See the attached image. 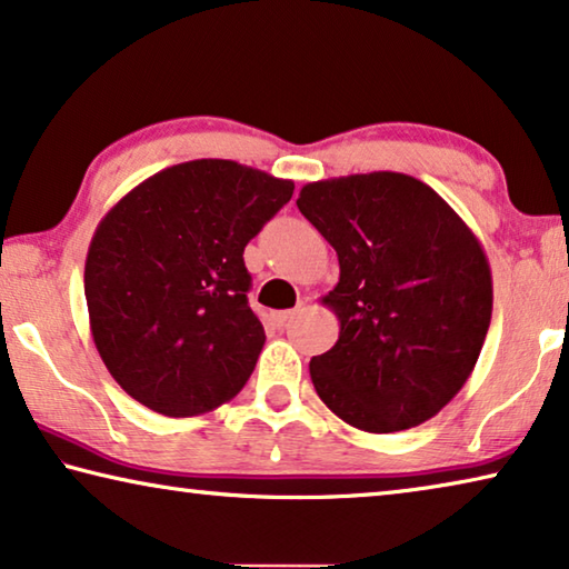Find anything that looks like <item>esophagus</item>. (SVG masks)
<instances>
[{
  "label": "esophagus",
  "instance_id": "34e87169",
  "mask_svg": "<svg viewBox=\"0 0 569 569\" xmlns=\"http://www.w3.org/2000/svg\"><path fill=\"white\" fill-rule=\"evenodd\" d=\"M303 306V303H301ZM301 306H299V309H288V311H276L273 313V321L278 323V327H286V323L288 321H291L293 317H296V313H299L301 311Z\"/></svg>",
  "mask_w": 569,
  "mask_h": 569
}]
</instances>
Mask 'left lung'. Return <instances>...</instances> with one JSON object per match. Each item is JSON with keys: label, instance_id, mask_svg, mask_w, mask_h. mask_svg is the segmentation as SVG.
Instances as JSON below:
<instances>
[{"label": "left lung", "instance_id": "1", "mask_svg": "<svg viewBox=\"0 0 569 569\" xmlns=\"http://www.w3.org/2000/svg\"><path fill=\"white\" fill-rule=\"evenodd\" d=\"M296 204L339 258V283L321 299L339 339L309 365L321 402L365 432L430 420L471 377L491 323L481 240L400 171L303 184Z\"/></svg>", "mask_w": 569, "mask_h": 569}]
</instances>
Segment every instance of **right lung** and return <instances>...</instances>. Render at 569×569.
Wrapping results in <instances>:
<instances>
[{
    "mask_svg": "<svg viewBox=\"0 0 569 569\" xmlns=\"http://www.w3.org/2000/svg\"><path fill=\"white\" fill-rule=\"evenodd\" d=\"M291 194V179L194 159L143 179L103 214L86 258L90 333L133 400L192 418L246 387L266 331L248 306L242 252Z\"/></svg>",
    "mask_w": 569,
    "mask_h": 569,
    "instance_id": "right-lung-1",
    "label": "right lung"
}]
</instances>
